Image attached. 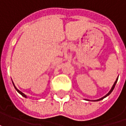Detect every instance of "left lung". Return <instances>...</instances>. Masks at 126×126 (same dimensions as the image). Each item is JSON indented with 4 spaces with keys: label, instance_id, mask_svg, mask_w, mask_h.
Segmentation results:
<instances>
[{
    "label": "left lung",
    "instance_id": "obj_1",
    "mask_svg": "<svg viewBox=\"0 0 126 126\" xmlns=\"http://www.w3.org/2000/svg\"><path fill=\"white\" fill-rule=\"evenodd\" d=\"M117 80H118V79H117L116 80V81H115V83H114V85H113V86H112V88H111V89L110 90V91H109V93H107V94H106L105 96H104L103 97H102V98H100V99H97V100H95V101H99V100H102V99H104V97H107L108 95H109V94H111V92L113 91V90H114V88H115V85H116V83H117Z\"/></svg>",
    "mask_w": 126,
    "mask_h": 126
}]
</instances>
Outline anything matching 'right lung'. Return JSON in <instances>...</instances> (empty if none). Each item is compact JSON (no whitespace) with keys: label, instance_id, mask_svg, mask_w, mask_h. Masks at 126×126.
<instances>
[{"label":"right lung","instance_id":"1","mask_svg":"<svg viewBox=\"0 0 126 126\" xmlns=\"http://www.w3.org/2000/svg\"><path fill=\"white\" fill-rule=\"evenodd\" d=\"M12 83H13V82H12ZM13 85H14V87H15V89H16V90H17V92H18V93H19V94H21L22 95V96H23V97H27V95H26V94H24V93H22V92H21V91H20V90H19L17 89V88H16V87H15V84H14V83H13Z\"/></svg>","mask_w":126,"mask_h":126}]
</instances>
